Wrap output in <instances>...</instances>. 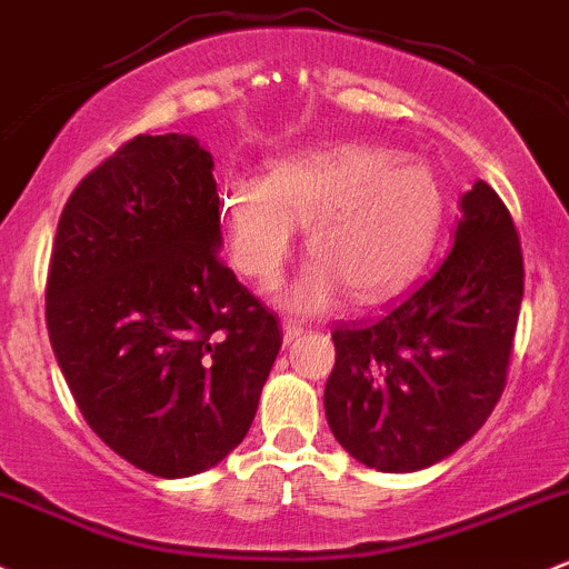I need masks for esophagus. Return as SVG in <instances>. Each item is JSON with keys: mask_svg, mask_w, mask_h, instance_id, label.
<instances>
[{"mask_svg": "<svg viewBox=\"0 0 569 569\" xmlns=\"http://www.w3.org/2000/svg\"><path fill=\"white\" fill-rule=\"evenodd\" d=\"M302 332H305V323L286 318V321H283V342H286V346H289V342H295Z\"/></svg>", "mask_w": 569, "mask_h": 569, "instance_id": "34e87169", "label": "esophagus"}]
</instances>
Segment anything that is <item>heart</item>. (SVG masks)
I'll use <instances>...</instances> for the list:
<instances>
[{"label": "heart", "mask_w": 569, "mask_h": 569, "mask_svg": "<svg viewBox=\"0 0 569 569\" xmlns=\"http://www.w3.org/2000/svg\"><path fill=\"white\" fill-rule=\"evenodd\" d=\"M442 208L427 161L370 146L278 159L264 180L229 178L218 197L229 259L264 289L280 280L305 227L313 259L283 295L299 313L329 308L342 289L353 302L402 289L432 251Z\"/></svg>", "instance_id": "1"}]
</instances>
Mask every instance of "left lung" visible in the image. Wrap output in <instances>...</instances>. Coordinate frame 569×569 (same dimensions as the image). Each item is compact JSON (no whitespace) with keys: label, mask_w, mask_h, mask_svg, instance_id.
I'll list each match as a JSON object with an SVG mask.
<instances>
[{"label":"left lung","mask_w":569,"mask_h":569,"mask_svg":"<svg viewBox=\"0 0 569 569\" xmlns=\"http://www.w3.org/2000/svg\"><path fill=\"white\" fill-rule=\"evenodd\" d=\"M453 248L413 291L370 321L335 327L323 389L332 435L380 472L451 457L502 397L523 297V256L508 208L476 180Z\"/></svg>","instance_id":"obj_1"}]
</instances>
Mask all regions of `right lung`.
I'll use <instances>...</instances> for the list:
<instances>
[{"label": "right lung", "instance_id": "right-lung-1", "mask_svg": "<svg viewBox=\"0 0 569 569\" xmlns=\"http://www.w3.org/2000/svg\"><path fill=\"white\" fill-rule=\"evenodd\" d=\"M218 248L213 156L189 134L118 148L56 229V361L93 432L159 478L197 476L240 446L283 342Z\"/></svg>", "mask_w": 569, "mask_h": 569}]
</instances>
